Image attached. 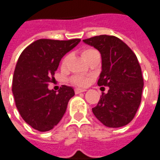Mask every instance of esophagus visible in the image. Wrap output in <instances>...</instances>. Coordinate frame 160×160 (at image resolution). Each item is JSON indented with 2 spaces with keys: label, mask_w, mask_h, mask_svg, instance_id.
<instances>
[{
  "label": "esophagus",
  "mask_w": 160,
  "mask_h": 160,
  "mask_svg": "<svg viewBox=\"0 0 160 160\" xmlns=\"http://www.w3.org/2000/svg\"><path fill=\"white\" fill-rule=\"evenodd\" d=\"M86 90L85 89H79V88H77V89H75V93H80V92H84Z\"/></svg>",
  "instance_id": "esophagus-1"
}]
</instances>
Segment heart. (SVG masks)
I'll use <instances>...</instances> for the list:
<instances>
[{
    "instance_id": "b5f03b06",
    "label": "heart",
    "mask_w": 160,
    "mask_h": 160,
    "mask_svg": "<svg viewBox=\"0 0 160 160\" xmlns=\"http://www.w3.org/2000/svg\"><path fill=\"white\" fill-rule=\"evenodd\" d=\"M93 52H95V50H93V49H85V50L82 51V53H81V54H82L83 58L86 60V59L88 58V56H89L91 53H92ZM68 60H69V55H68V54L65 55V56L63 57L62 61H61V67H62V68H66L67 65H68ZM91 79H92V78H91V77H88V76H73V77L70 79V82H71L72 84H74V85L83 87V86H86V85L90 82Z\"/></svg>"
}]
</instances>
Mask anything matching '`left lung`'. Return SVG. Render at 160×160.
<instances>
[{"label":"left lung","instance_id":"8db88e82","mask_svg":"<svg viewBox=\"0 0 160 160\" xmlns=\"http://www.w3.org/2000/svg\"><path fill=\"white\" fill-rule=\"evenodd\" d=\"M97 49L102 57V71L97 84L108 86L92 113L105 126L118 128L134 118L141 103L144 80L135 53L115 36L100 35L83 40Z\"/></svg>","mask_w":160,"mask_h":160}]
</instances>
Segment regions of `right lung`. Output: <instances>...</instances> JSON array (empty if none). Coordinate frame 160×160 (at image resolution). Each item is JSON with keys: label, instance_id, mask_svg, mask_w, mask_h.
Returning a JSON list of instances; mask_svg holds the SVG:
<instances>
[{"label": "right lung", "instance_id": "obj_1", "mask_svg": "<svg viewBox=\"0 0 160 160\" xmlns=\"http://www.w3.org/2000/svg\"><path fill=\"white\" fill-rule=\"evenodd\" d=\"M80 39L56 41L41 39L20 54L13 77L12 92L17 110L33 129L47 132L55 127L66 113L73 88L66 85L58 92L49 90L60 60L77 46Z\"/></svg>", "mask_w": 160, "mask_h": 160}]
</instances>
